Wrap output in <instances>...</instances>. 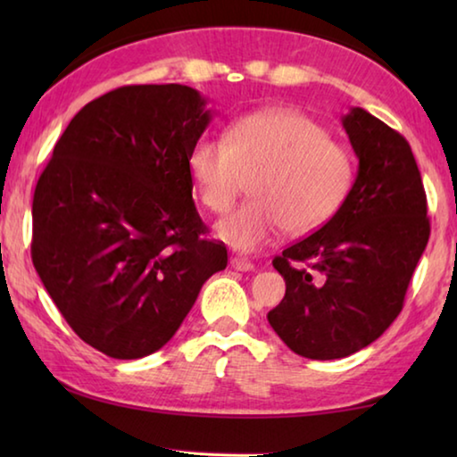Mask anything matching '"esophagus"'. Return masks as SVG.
<instances>
[{
	"mask_svg": "<svg viewBox=\"0 0 457 457\" xmlns=\"http://www.w3.org/2000/svg\"><path fill=\"white\" fill-rule=\"evenodd\" d=\"M231 266H234L236 270H239V272H250V270H253L256 266H253V262H250L244 256H234L229 260Z\"/></svg>",
	"mask_w": 457,
	"mask_h": 457,
	"instance_id": "1",
	"label": "esophagus"
}]
</instances>
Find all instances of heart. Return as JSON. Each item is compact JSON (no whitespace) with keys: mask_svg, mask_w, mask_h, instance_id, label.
Returning <instances> with one entry per match:
<instances>
[{"mask_svg":"<svg viewBox=\"0 0 457 457\" xmlns=\"http://www.w3.org/2000/svg\"><path fill=\"white\" fill-rule=\"evenodd\" d=\"M187 171L201 205L218 215L253 177L252 199L218 223L223 242L250 252L282 228L306 234L330 220L353 187L354 159L308 114L268 108L236 119L226 138H197Z\"/></svg>","mask_w":457,"mask_h":457,"instance_id":"1","label":"heart"}]
</instances>
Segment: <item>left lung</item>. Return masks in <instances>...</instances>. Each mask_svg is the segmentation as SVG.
Listing matches in <instances>:
<instances>
[{"mask_svg":"<svg viewBox=\"0 0 457 457\" xmlns=\"http://www.w3.org/2000/svg\"><path fill=\"white\" fill-rule=\"evenodd\" d=\"M343 127L359 157L353 189L319 231L272 260L286 294L270 327L314 361L349 357L389 328L431 231L405 137L362 108H351Z\"/></svg>","mask_w":457,"mask_h":457,"instance_id":"left-lung-1","label":"left lung"}]
</instances>
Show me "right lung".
I'll return each mask as SVG.
<instances>
[{"mask_svg": "<svg viewBox=\"0 0 457 457\" xmlns=\"http://www.w3.org/2000/svg\"><path fill=\"white\" fill-rule=\"evenodd\" d=\"M212 112L183 84H133L71 120L37 179L32 262L84 343L141 359L228 266L193 204L187 154Z\"/></svg>", "mask_w": 457, "mask_h": 457, "instance_id": "obj_1", "label": "right lung"}]
</instances>
